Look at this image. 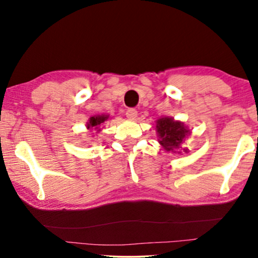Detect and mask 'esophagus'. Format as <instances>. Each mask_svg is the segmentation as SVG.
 Returning <instances> with one entry per match:
<instances>
[{
    "label": "esophagus",
    "mask_w": 258,
    "mask_h": 258,
    "mask_svg": "<svg viewBox=\"0 0 258 258\" xmlns=\"http://www.w3.org/2000/svg\"><path fill=\"white\" fill-rule=\"evenodd\" d=\"M125 115L129 119H135L137 117L136 109H128V110H126V112H125Z\"/></svg>",
    "instance_id": "1"
}]
</instances>
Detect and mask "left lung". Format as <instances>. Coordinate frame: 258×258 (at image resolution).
<instances>
[{
    "label": "left lung",
    "mask_w": 258,
    "mask_h": 258,
    "mask_svg": "<svg viewBox=\"0 0 258 258\" xmlns=\"http://www.w3.org/2000/svg\"><path fill=\"white\" fill-rule=\"evenodd\" d=\"M156 134L158 143L167 153L182 154L189 149L183 147L184 141L191 135V130L184 122L176 121L172 117H161L156 121Z\"/></svg>",
    "instance_id": "obj_1"
}]
</instances>
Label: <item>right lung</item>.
Returning a JSON list of instances; mask_svg holds the SVG:
<instances>
[{"mask_svg":"<svg viewBox=\"0 0 258 258\" xmlns=\"http://www.w3.org/2000/svg\"><path fill=\"white\" fill-rule=\"evenodd\" d=\"M109 118V115H95V116H91V117L88 119L87 122V129L88 130H95V132L100 133L102 132V126H103L104 122L108 121Z\"/></svg>","mask_w":258,"mask_h":258,"instance_id":"add662e5","label":"right lung"}]
</instances>
